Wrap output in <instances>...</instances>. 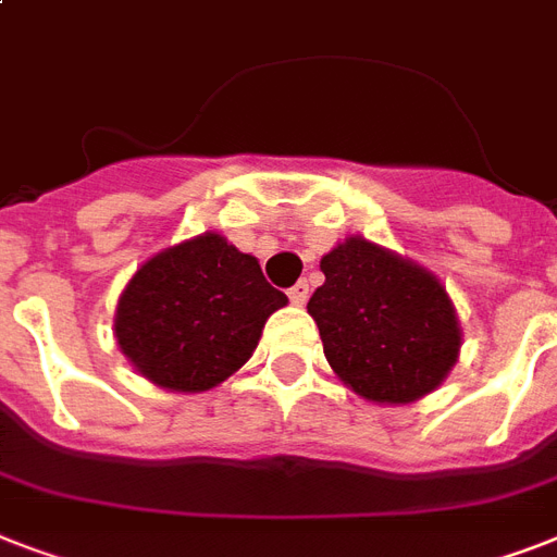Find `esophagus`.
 Wrapping results in <instances>:
<instances>
[{
	"label": "esophagus",
	"instance_id": "obj_1",
	"mask_svg": "<svg viewBox=\"0 0 557 557\" xmlns=\"http://www.w3.org/2000/svg\"><path fill=\"white\" fill-rule=\"evenodd\" d=\"M288 300L295 306H304L306 300H309V283H306V280H297L295 286L288 288Z\"/></svg>",
	"mask_w": 557,
	"mask_h": 557
}]
</instances>
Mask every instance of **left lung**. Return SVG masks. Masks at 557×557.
<instances>
[{
    "instance_id": "left-lung-1",
    "label": "left lung",
    "mask_w": 557,
    "mask_h": 557,
    "mask_svg": "<svg viewBox=\"0 0 557 557\" xmlns=\"http://www.w3.org/2000/svg\"><path fill=\"white\" fill-rule=\"evenodd\" d=\"M309 297L323 356L358 396L407 405L436 389L462 347L457 309L431 271L364 236H349L321 260Z\"/></svg>"
}]
</instances>
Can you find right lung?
Wrapping results in <instances>:
<instances>
[{"instance_id": "obj_1", "label": "right lung", "mask_w": 557, "mask_h": 557, "mask_svg": "<svg viewBox=\"0 0 557 557\" xmlns=\"http://www.w3.org/2000/svg\"><path fill=\"white\" fill-rule=\"evenodd\" d=\"M286 304L257 257L201 234L135 271L117 300L115 338L144 379L201 393L251 358L269 314Z\"/></svg>"}]
</instances>
